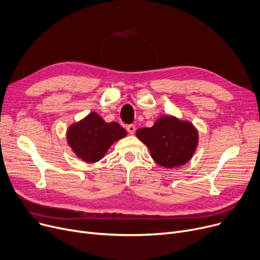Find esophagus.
Masks as SVG:
<instances>
[{
    "instance_id": "esophagus-1",
    "label": "esophagus",
    "mask_w": 260,
    "mask_h": 260,
    "mask_svg": "<svg viewBox=\"0 0 260 260\" xmlns=\"http://www.w3.org/2000/svg\"><path fill=\"white\" fill-rule=\"evenodd\" d=\"M126 131L128 132V134L134 135V134H135V131H136V127H135V125L129 124V125H127V126H126Z\"/></svg>"
}]
</instances>
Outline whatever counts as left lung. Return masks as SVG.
<instances>
[{"label": "left lung", "mask_w": 260, "mask_h": 260, "mask_svg": "<svg viewBox=\"0 0 260 260\" xmlns=\"http://www.w3.org/2000/svg\"><path fill=\"white\" fill-rule=\"evenodd\" d=\"M136 136L147 146L152 158L166 169L184 166L199 142L198 131L192 123L171 115L160 116L152 127L139 128Z\"/></svg>", "instance_id": "8db88e82"}]
</instances>
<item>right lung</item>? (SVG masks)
I'll list each match as a JSON object with an SVG mask.
<instances>
[{"label":"right lung","mask_w":260,"mask_h":260,"mask_svg":"<svg viewBox=\"0 0 260 260\" xmlns=\"http://www.w3.org/2000/svg\"><path fill=\"white\" fill-rule=\"evenodd\" d=\"M127 132L117 122H105L95 112L67 128L66 140L76 156L86 163L101 160L116 141L126 137Z\"/></svg>","instance_id":"right-lung-1"}]
</instances>
